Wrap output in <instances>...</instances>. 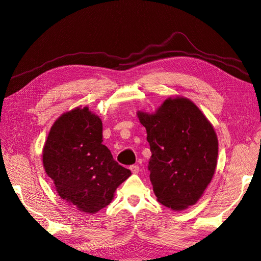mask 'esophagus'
I'll use <instances>...</instances> for the list:
<instances>
[{"label":"esophagus","mask_w":261,"mask_h":261,"mask_svg":"<svg viewBox=\"0 0 261 261\" xmlns=\"http://www.w3.org/2000/svg\"><path fill=\"white\" fill-rule=\"evenodd\" d=\"M129 168H130V170H132L133 173H138L139 170H140V168H139L138 165H132Z\"/></svg>","instance_id":"34e87169"}]
</instances>
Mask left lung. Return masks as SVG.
Wrapping results in <instances>:
<instances>
[{
    "label": "left lung",
    "mask_w": 261,
    "mask_h": 261,
    "mask_svg": "<svg viewBox=\"0 0 261 261\" xmlns=\"http://www.w3.org/2000/svg\"><path fill=\"white\" fill-rule=\"evenodd\" d=\"M137 115L146 128L149 177L159 202L175 211L196 204L217 163L218 141L209 120L184 97L166 99L153 114Z\"/></svg>",
    "instance_id": "obj_1"
}]
</instances>
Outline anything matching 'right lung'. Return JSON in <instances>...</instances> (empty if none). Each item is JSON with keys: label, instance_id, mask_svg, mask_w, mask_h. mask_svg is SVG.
I'll use <instances>...</instances> for the list:
<instances>
[{"label": "right lung", "instance_id": "right-lung-1", "mask_svg": "<svg viewBox=\"0 0 261 261\" xmlns=\"http://www.w3.org/2000/svg\"><path fill=\"white\" fill-rule=\"evenodd\" d=\"M102 141L101 119L88 107L76 108L54 122L43 149L44 168L58 195L89 214L107 207L132 174Z\"/></svg>", "mask_w": 261, "mask_h": 261}]
</instances>
